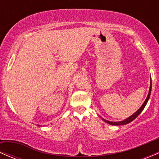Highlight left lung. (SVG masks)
I'll use <instances>...</instances> for the list:
<instances>
[{"mask_svg": "<svg viewBox=\"0 0 159 159\" xmlns=\"http://www.w3.org/2000/svg\"><path fill=\"white\" fill-rule=\"evenodd\" d=\"M151 91H152V81H151V84H150V89H149V91H148V96H147L146 99H145V101L144 102L143 105H142V106L140 107V108H139V110L137 111L136 112H134V114H133L132 115H131V116L129 117L128 118H126V119L123 120V121H107V120H105V119H102L104 120V121H105V122H107L108 124H110V125H127L129 124V123L131 122V121H132L133 120L135 119L136 118H137L138 116H139V115H140L141 112L143 111L144 108H145V105H146L147 102H148L149 98H150V94H151Z\"/></svg>", "mask_w": 159, "mask_h": 159, "instance_id": "8db88e82", "label": "left lung"}]
</instances>
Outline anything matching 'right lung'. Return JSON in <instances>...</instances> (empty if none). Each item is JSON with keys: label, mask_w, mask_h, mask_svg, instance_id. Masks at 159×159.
Returning <instances> with one entry per match:
<instances>
[{"label": "right lung", "mask_w": 159, "mask_h": 159, "mask_svg": "<svg viewBox=\"0 0 159 159\" xmlns=\"http://www.w3.org/2000/svg\"><path fill=\"white\" fill-rule=\"evenodd\" d=\"M38 126H40V125H38Z\"/></svg>", "instance_id": "1"}]
</instances>
